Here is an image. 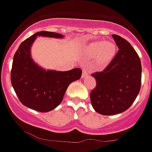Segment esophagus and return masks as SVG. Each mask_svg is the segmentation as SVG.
<instances>
[{
	"mask_svg": "<svg viewBox=\"0 0 152 152\" xmlns=\"http://www.w3.org/2000/svg\"><path fill=\"white\" fill-rule=\"evenodd\" d=\"M89 73H90V71H89V70H88V68H84V69H83L82 77H86V76H87V75H89Z\"/></svg>",
	"mask_w": 152,
	"mask_h": 152,
	"instance_id": "34e87169",
	"label": "esophagus"
}]
</instances>
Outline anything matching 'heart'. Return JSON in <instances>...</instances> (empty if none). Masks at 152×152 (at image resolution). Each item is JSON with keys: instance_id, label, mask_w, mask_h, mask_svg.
<instances>
[{"instance_id": "1", "label": "heart", "mask_w": 152, "mask_h": 152, "mask_svg": "<svg viewBox=\"0 0 152 152\" xmlns=\"http://www.w3.org/2000/svg\"><path fill=\"white\" fill-rule=\"evenodd\" d=\"M87 53L91 58H96V62L104 65L110 62L116 53V45L112 41L94 42L87 47Z\"/></svg>"}]
</instances>
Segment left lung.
<instances>
[{
	"instance_id": "1",
	"label": "left lung",
	"mask_w": 152,
	"mask_h": 152,
	"mask_svg": "<svg viewBox=\"0 0 152 152\" xmlns=\"http://www.w3.org/2000/svg\"><path fill=\"white\" fill-rule=\"evenodd\" d=\"M112 36L119 48L117 53L103 72L91 75L96 85L90 94L91 101L101 115H115L129 108L142 82V64L137 52L121 36Z\"/></svg>"
}]
</instances>
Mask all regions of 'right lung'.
I'll return each instance as SVG.
<instances>
[{"instance_id": "right-lung-1", "label": "right lung", "mask_w": 152, "mask_h": 152, "mask_svg": "<svg viewBox=\"0 0 152 152\" xmlns=\"http://www.w3.org/2000/svg\"><path fill=\"white\" fill-rule=\"evenodd\" d=\"M37 36L62 38L63 35L40 31L24 40L13 56L10 80L17 97L24 106L38 112L54 110L61 103L72 82L80 79V68L58 72L45 70L33 61L30 49Z\"/></svg>"}]
</instances>
